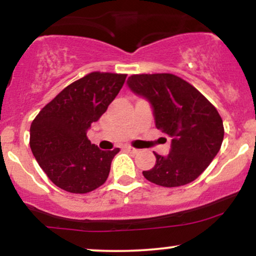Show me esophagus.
<instances>
[{"instance_id":"esophagus-1","label":"esophagus","mask_w":256,"mask_h":256,"mask_svg":"<svg viewBox=\"0 0 256 256\" xmlns=\"http://www.w3.org/2000/svg\"><path fill=\"white\" fill-rule=\"evenodd\" d=\"M125 149L128 152H138L136 148H134V146H125Z\"/></svg>"}]
</instances>
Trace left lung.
<instances>
[{"label":"left lung","mask_w":256,"mask_h":256,"mask_svg":"<svg viewBox=\"0 0 256 256\" xmlns=\"http://www.w3.org/2000/svg\"><path fill=\"white\" fill-rule=\"evenodd\" d=\"M128 88L152 104L155 125L172 138L167 156L143 171L146 180L165 188L192 183L210 166L224 138L222 119L192 84L171 73L132 74Z\"/></svg>","instance_id":"1"}]
</instances>
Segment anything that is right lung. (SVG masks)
I'll use <instances>...</instances> for the list:
<instances>
[{"mask_svg": "<svg viewBox=\"0 0 256 256\" xmlns=\"http://www.w3.org/2000/svg\"><path fill=\"white\" fill-rule=\"evenodd\" d=\"M126 76L91 72L64 88L32 122V154L60 189L86 194L107 180L112 160L120 149L101 150L91 144L86 131L107 110Z\"/></svg>", "mask_w": 256, "mask_h": 256, "instance_id": "obj_1", "label": "right lung"}]
</instances>
